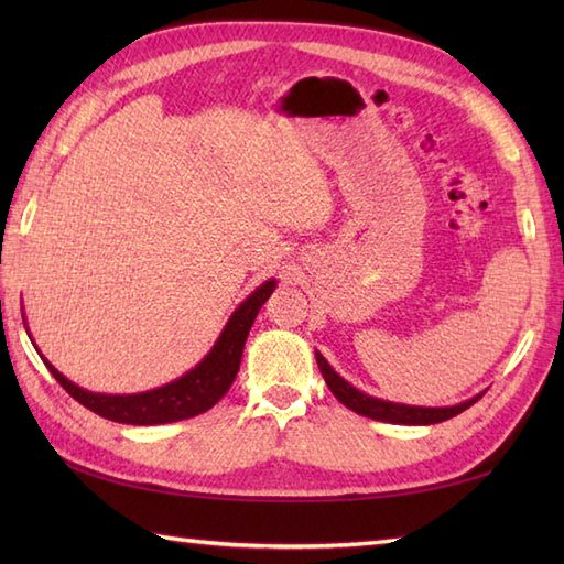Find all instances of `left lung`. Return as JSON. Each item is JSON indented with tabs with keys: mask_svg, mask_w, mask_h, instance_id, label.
I'll return each instance as SVG.
<instances>
[{
	"mask_svg": "<svg viewBox=\"0 0 564 564\" xmlns=\"http://www.w3.org/2000/svg\"><path fill=\"white\" fill-rule=\"evenodd\" d=\"M315 358H317V366L322 370V376H325V382L329 386L334 398H337L344 406H349L351 412L368 416V419H376V422H386V424L426 426V424L446 422V419L465 412L467 406H473L485 394V392H480L470 400H463L458 404H448V406H419V404L390 402V400L373 398V394L354 388L349 380H344L337 370L327 364V358L319 351H315Z\"/></svg>",
	"mask_w": 564,
	"mask_h": 564,
	"instance_id": "1",
	"label": "left lung"
}]
</instances>
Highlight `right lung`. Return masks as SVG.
Returning <instances> with one entry per match:
<instances>
[{"instance_id":"obj_1","label":"right lung","mask_w":564,"mask_h":564,"mask_svg":"<svg viewBox=\"0 0 564 564\" xmlns=\"http://www.w3.org/2000/svg\"><path fill=\"white\" fill-rule=\"evenodd\" d=\"M273 291H275V279L263 281L259 289L251 291L245 301L235 307L230 319L225 322L220 337L215 339L213 349L203 356L194 368L186 370L182 378L145 392L106 394V392L84 390L77 386V382H72L69 378L59 373V370L41 354L35 341L33 339L31 341L59 386H63L72 398L87 406V410H91L94 414L111 419V422H118V424H133V426L172 424V422H182V419H191L208 412L210 406L218 404L223 400V394L230 390L239 370V364H242L247 334L251 325H254L261 305L269 301Z\"/></svg>"}]
</instances>
